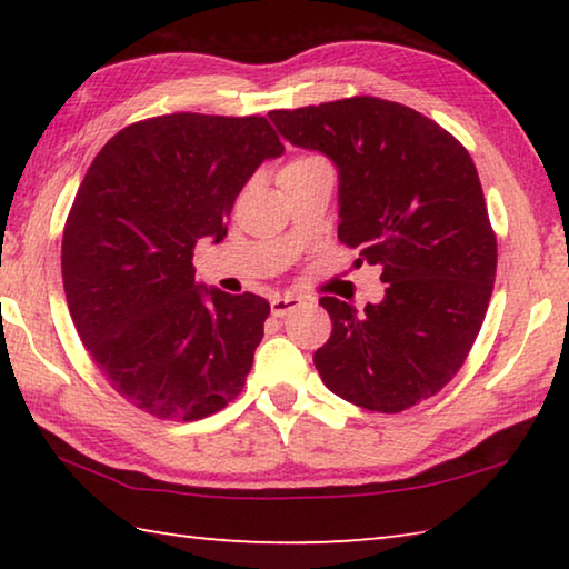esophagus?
<instances>
[{
	"instance_id": "esophagus-1",
	"label": "esophagus",
	"mask_w": 569,
	"mask_h": 569,
	"mask_svg": "<svg viewBox=\"0 0 569 569\" xmlns=\"http://www.w3.org/2000/svg\"><path fill=\"white\" fill-rule=\"evenodd\" d=\"M301 303H303V298H301V296H293V293L276 296L273 301H271V313H273V316H278V319H281V316L291 313L293 308H298Z\"/></svg>"
}]
</instances>
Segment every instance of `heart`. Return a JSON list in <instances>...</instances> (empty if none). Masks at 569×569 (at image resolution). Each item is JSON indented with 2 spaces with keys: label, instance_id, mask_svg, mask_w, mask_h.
<instances>
[{
  "label": "heart",
  "instance_id": "heart-1",
  "mask_svg": "<svg viewBox=\"0 0 569 569\" xmlns=\"http://www.w3.org/2000/svg\"><path fill=\"white\" fill-rule=\"evenodd\" d=\"M316 166H323V160L319 156H301L288 162L283 170H306V168H316Z\"/></svg>",
  "mask_w": 569,
  "mask_h": 569
}]
</instances>
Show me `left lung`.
<instances>
[{"instance_id": "8db88e82", "label": "left lung", "mask_w": 569, "mask_h": 569, "mask_svg": "<svg viewBox=\"0 0 569 569\" xmlns=\"http://www.w3.org/2000/svg\"><path fill=\"white\" fill-rule=\"evenodd\" d=\"M268 118L339 170V238L381 266L379 303L323 296L333 331L313 363L336 397L397 413L451 381L485 321L497 238L469 152L421 112L346 98Z\"/></svg>"}]
</instances>
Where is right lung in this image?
Masks as SVG:
<instances>
[{
	"label": "right lung",
	"instance_id": "add662e5",
	"mask_svg": "<svg viewBox=\"0 0 569 569\" xmlns=\"http://www.w3.org/2000/svg\"><path fill=\"white\" fill-rule=\"evenodd\" d=\"M281 156L266 118L160 114L108 140L77 190L62 238L74 329L152 417L203 419L243 389L271 306L198 283L192 248L226 238L238 192Z\"/></svg>",
	"mask_w": 569,
	"mask_h": 569
}]
</instances>
